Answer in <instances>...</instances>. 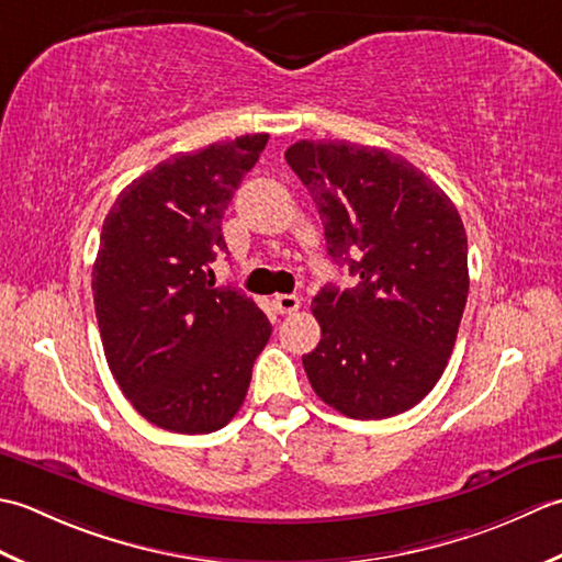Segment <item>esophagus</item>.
I'll return each instance as SVG.
<instances>
[{
  "instance_id": "esophagus-1",
  "label": "esophagus",
  "mask_w": 562,
  "mask_h": 562,
  "mask_svg": "<svg viewBox=\"0 0 562 562\" xmlns=\"http://www.w3.org/2000/svg\"><path fill=\"white\" fill-rule=\"evenodd\" d=\"M273 307H277L281 315H293L297 307H301V297L289 295V293L277 295V297H273Z\"/></svg>"
}]
</instances>
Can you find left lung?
I'll return each instance as SVG.
<instances>
[{"label":"left lung","instance_id":"obj_1","mask_svg":"<svg viewBox=\"0 0 562 562\" xmlns=\"http://www.w3.org/2000/svg\"><path fill=\"white\" fill-rule=\"evenodd\" d=\"M285 162L311 191L327 251L359 277L313 297L323 339L303 357L307 381L351 419L395 417L437 385L456 345L471 285L461 215L383 147L301 140Z\"/></svg>","mask_w":562,"mask_h":562}]
</instances>
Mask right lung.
I'll return each mask as SVG.
<instances>
[{
  "label": "right lung",
  "mask_w": 562,
  "mask_h": 562,
  "mask_svg": "<svg viewBox=\"0 0 562 562\" xmlns=\"http://www.w3.org/2000/svg\"><path fill=\"white\" fill-rule=\"evenodd\" d=\"M269 135H239L165 159L125 187L91 271L97 323L123 395L155 427L211 434L243 407L271 325L211 265L223 215Z\"/></svg>",
  "instance_id": "right-lung-1"
}]
</instances>
